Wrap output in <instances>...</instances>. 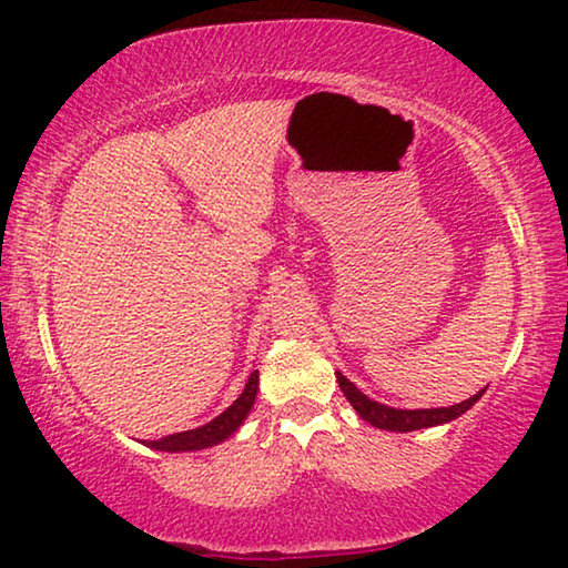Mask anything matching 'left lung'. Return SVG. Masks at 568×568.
Masks as SVG:
<instances>
[{"mask_svg":"<svg viewBox=\"0 0 568 568\" xmlns=\"http://www.w3.org/2000/svg\"><path fill=\"white\" fill-rule=\"evenodd\" d=\"M335 378H338V386L343 390V396L351 400V406L363 420H368L371 426H376L381 430H396V434H408V430H418V428H430V426H444V423L456 420L460 413H466L474 403L484 396V390H478L476 396H470L468 400L454 403L448 408H418V410H406V408H390L386 403H378L365 396L361 388H355V383H351L343 373L335 371Z\"/></svg>","mask_w":568,"mask_h":568,"instance_id":"obj_1","label":"left lung"}]
</instances>
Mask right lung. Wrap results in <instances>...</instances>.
Returning a JSON list of instances; mask_svg holds the SVG:
<instances>
[{"instance_id":"add662e5","label":"right lung","mask_w":568,"mask_h":568,"mask_svg":"<svg viewBox=\"0 0 568 568\" xmlns=\"http://www.w3.org/2000/svg\"><path fill=\"white\" fill-rule=\"evenodd\" d=\"M257 396V371H253L247 376V383L240 396L233 400V406H227L217 418H213L205 426L192 428V430H182V434H172L158 440H142V444L155 448V450H168V454H182V450H203L210 446L223 444L225 438H230L235 430L243 426V420L247 418L250 408H253Z\"/></svg>"}]
</instances>
